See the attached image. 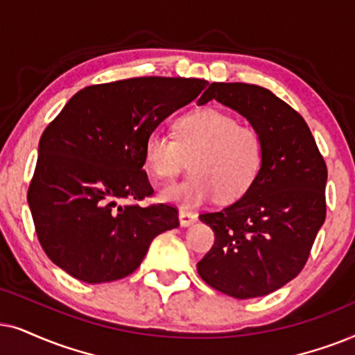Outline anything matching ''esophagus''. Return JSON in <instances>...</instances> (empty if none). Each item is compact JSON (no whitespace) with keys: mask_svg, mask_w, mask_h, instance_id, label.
Here are the masks:
<instances>
[{"mask_svg":"<svg viewBox=\"0 0 355 355\" xmlns=\"http://www.w3.org/2000/svg\"><path fill=\"white\" fill-rule=\"evenodd\" d=\"M178 219H180V224L183 227H187V225L195 224L196 219H198V216L195 214V212H191V211L180 209V212H178Z\"/></svg>","mask_w":355,"mask_h":355,"instance_id":"1","label":"esophagus"}]
</instances>
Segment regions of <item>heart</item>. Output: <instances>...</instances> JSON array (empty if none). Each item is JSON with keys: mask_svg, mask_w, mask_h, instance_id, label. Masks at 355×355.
<instances>
[{"mask_svg": "<svg viewBox=\"0 0 355 355\" xmlns=\"http://www.w3.org/2000/svg\"><path fill=\"white\" fill-rule=\"evenodd\" d=\"M175 138L154 130L143 146L146 168L157 180H173L191 160L185 182L162 191V200L200 206L217 195L230 202L242 198L261 173L266 141L259 130L217 108H201L175 121Z\"/></svg>", "mask_w": 355, "mask_h": 355, "instance_id": "1", "label": "heart"}]
</instances>
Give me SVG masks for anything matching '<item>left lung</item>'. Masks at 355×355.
<instances>
[{
	"label": "left lung",
	"instance_id": "obj_1",
	"mask_svg": "<svg viewBox=\"0 0 355 355\" xmlns=\"http://www.w3.org/2000/svg\"><path fill=\"white\" fill-rule=\"evenodd\" d=\"M212 98L259 130L266 159L240 200L200 216L216 240L196 269L222 294L268 295L294 279L310 257L326 217L328 170L300 113L271 91L245 83H212L198 103Z\"/></svg>",
	"mask_w": 355,
	"mask_h": 355
}]
</instances>
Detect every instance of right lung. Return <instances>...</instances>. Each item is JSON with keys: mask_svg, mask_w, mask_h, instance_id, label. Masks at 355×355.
<instances>
[{"mask_svg": "<svg viewBox=\"0 0 355 355\" xmlns=\"http://www.w3.org/2000/svg\"><path fill=\"white\" fill-rule=\"evenodd\" d=\"M205 79L131 78L74 94L46 126L27 201L39 242L76 279L101 284L138 269L159 234L180 225L168 205H118L153 196L143 146Z\"/></svg>", "mask_w": 355, "mask_h": 355, "instance_id": "add662e5", "label": "right lung"}]
</instances>
